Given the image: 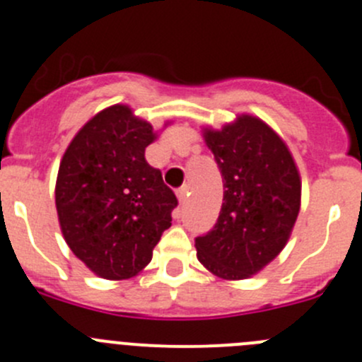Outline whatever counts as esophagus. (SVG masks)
<instances>
[{
    "label": "esophagus",
    "mask_w": 362,
    "mask_h": 362,
    "mask_svg": "<svg viewBox=\"0 0 362 362\" xmlns=\"http://www.w3.org/2000/svg\"><path fill=\"white\" fill-rule=\"evenodd\" d=\"M189 189H191V187H189V184H184L180 189H178L177 196H178V199H180V202H185V198L189 196Z\"/></svg>",
    "instance_id": "1"
}]
</instances>
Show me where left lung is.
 I'll return each mask as SVG.
<instances>
[{
	"mask_svg": "<svg viewBox=\"0 0 362 362\" xmlns=\"http://www.w3.org/2000/svg\"><path fill=\"white\" fill-rule=\"evenodd\" d=\"M204 141L226 191L215 226L194 240L198 259L221 279H247L289 240L301 202L298 168L279 134L250 115L206 129Z\"/></svg>",
	"mask_w": 362,
	"mask_h": 362,
	"instance_id": "left-lung-1",
	"label": "left lung"
}]
</instances>
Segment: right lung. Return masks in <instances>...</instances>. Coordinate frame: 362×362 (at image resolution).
<instances>
[{
  "label": "right lung",
  "mask_w": 362,
  "mask_h": 362,
  "mask_svg": "<svg viewBox=\"0 0 362 362\" xmlns=\"http://www.w3.org/2000/svg\"><path fill=\"white\" fill-rule=\"evenodd\" d=\"M154 129L124 105L100 112L61 160L56 206L73 254L108 280L134 276L152 259L178 204L145 159Z\"/></svg>",
  "instance_id": "obj_1"
}]
</instances>
